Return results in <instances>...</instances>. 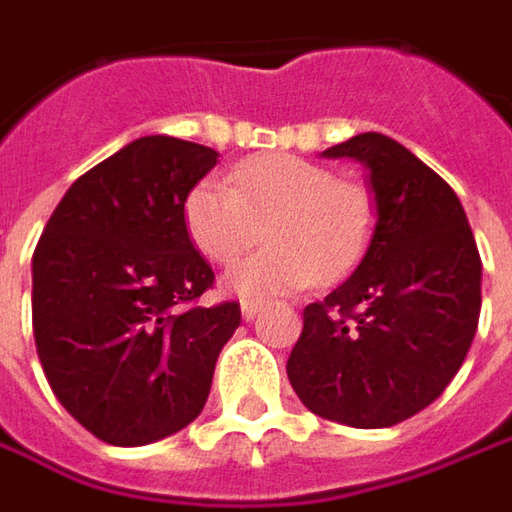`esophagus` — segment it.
<instances>
[{"instance_id": "obj_1", "label": "esophagus", "mask_w": 512, "mask_h": 512, "mask_svg": "<svg viewBox=\"0 0 512 512\" xmlns=\"http://www.w3.org/2000/svg\"><path fill=\"white\" fill-rule=\"evenodd\" d=\"M241 314H243V319H255V316L260 314V302L243 300L241 302Z\"/></svg>"}]
</instances>
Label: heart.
<instances>
[{"label":"heart","mask_w":512,"mask_h":512,"mask_svg":"<svg viewBox=\"0 0 512 512\" xmlns=\"http://www.w3.org/2000/svg\"><path fill=\"white\" fill-rule=\"evenodd\" d=\"M182 218L212 263L238 260L263 232L269 246L229 269L224 283L241 297H274L356 269L373 238L375 207L364 184L302 156L269 154L238 162L227 182L193 184Z\"/></svg>","instance_id":"1"}]
</instances>
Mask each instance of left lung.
I'll use <instances>...</instances> for the list:
<instances>
[{"mask_svg":"<svg viewBox=\"0 0 512 512\" xmlns=\"http://www.w3.org/2000/svg\"><path fill=\"white\" fill-rule=\"evenodd\" d=\"M325 156L370 168L378 221L356 271L302 311L285 370L314 415L387 429L437 401L462 367L482 260L457 193L401 142L367 131Z\"/></svg>","mask_w":512,"mask_h":512,"instance_id":"1","label":"left lung"}]
</instances>
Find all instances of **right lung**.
<instances>
[{"instance_id": "1", "label": "right lung", "mask_w": 512, "mask_h": 512, "mask_svg": "<svg viewBox=\"0 0 512 512\" xmlns=\"http://www.w3.org/2000/svg\"><path fill=\"white\" fill-rule=\"evenodd\" d=\"M218 162L207 145L139 137L66 190L33 252V333L69 415L111 446L193 423L238 302L204 308L215 274L184 229V196Z\"/></svg>"}]
</instances>
